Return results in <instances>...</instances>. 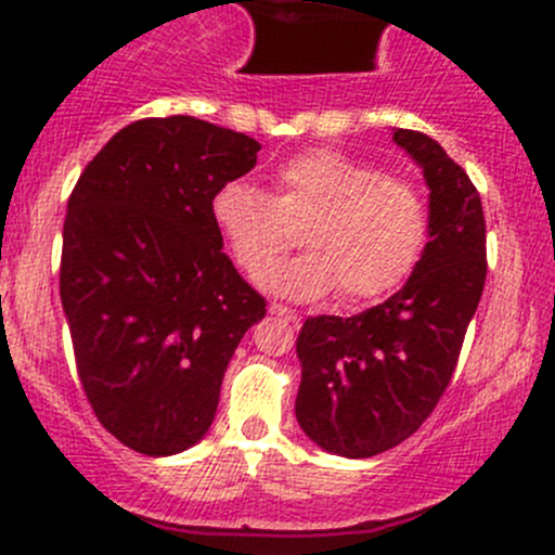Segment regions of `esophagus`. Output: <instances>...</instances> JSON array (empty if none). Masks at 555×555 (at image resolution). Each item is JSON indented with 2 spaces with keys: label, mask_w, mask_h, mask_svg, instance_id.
Returning <instances> with one entry per match:
<instances>
[{
  "label": "esophagus",
  "mask_w": 555,
  "mask_h": 555,
  "mask_svg": "<svg viewBox=\"0 0 555 555\" xmlns=\"http://www.w3.org/2000/svg\"><path fill=\"white\" fill-rule=\"evenodd\" d=\"M268 311H271L273 317H282V319H287V322L300 324V317H298V313H295L293 309H287V306H282V304H271V306H268Z\"/></svg>",
  "instance_id": "obj_1"
}]
</instances>
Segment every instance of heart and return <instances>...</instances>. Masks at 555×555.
Wrapping results in <instances>:
<instances>
[{
	"label": "heart",
	"mask_w": 555,
	"mask_h": 555,
	"mask_svg": "<svg viewBox=\"0 0 555 555\" xmlns=\"http://www.w3.org/2000/svg\"><path fill=\"white\" fill-rule=\"evenodd\" d=\"M211 220L233 260L261 273L306 227L310 249L262 274L260 284L289 300H317L340 287L365 304L400 287L429 242V204L402 177L333 150L293 155L276 169V195L231 179L211 195Z\"/></svg>",
	"instance_id": "1"
}]
</instances>
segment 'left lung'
<instances>
[{
    "label": "left lung",
    "instance_id": "obj_1",
    "mask_svg": "<svg viewBox=\"0 0 555 555\" xmlns=\"http://www.w3.org/2000/svg\"><path fill=\"white\" fill-rule=\"evenodd\" d=\"M429 188V242L389 300L311 317L298 335L300 429L327 453L367 459L411 438L449 386L486 284L480 195L427 133L391 128Z\"/></svg>",
    "mask_w": 555,
    "mask_h": 555
}]
</instances>
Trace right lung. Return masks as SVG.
<instances>
[{"label":"right lung","instance_id":"obj_1","mask_svg":"<svg viewBox=\"0 0 555 555\" xmlns=\"http://www.w3.org/2000/svg\"><path fill=\"white\" fill-rule=\"evenodd\" d=\"M257 150L198 117H147L120 128L69 195L61 306L77 373L106 433L144 456L209 433L228 362L266 317L209 211Z\"/></svg>","mask_w":555,"mask_h":555}]
</instances>
